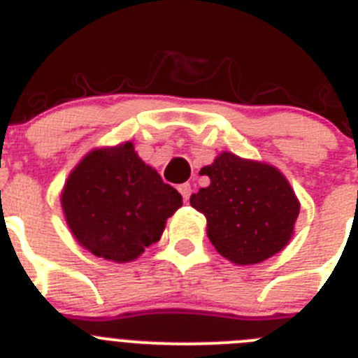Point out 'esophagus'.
Returning <instances> with one entry per match:
<instances>
[{
    "label": "esophagus",
    "mask_w": 358,
    "mask_h": 358,
    "mask_svg": "<svg viewBox=\"0 0 358 358\" xmlns=\"http://www.w3.org/2000/svg\"><path fill=\"white\" fill-rule=\"evenodd\" d=\"M179 192H181V195H182V199H185V201H188L189 199V195H192V186H189V182H185V185H179Z\"/></svg>",
    "instance_id": "esophagus-1"
}]
</instances>
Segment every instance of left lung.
<instances>
[{
	"label": "left lung",
	"mask_w": 358,
	"mask_h": 358,
	"mask_svg": "<svg viewBox=\"0 0 358 358\" xmlns=\"http://www.w3.org/2000/svg\"><path fill=\"white\" fill-rule=\"evenodd\" d=\"M201 173L210 186L192 195L189 204L206 217L208 238L224 258L252 265L285 248L299 201L280 170L222 152Z\"/></svg>",
	"instance_id": "8db88e82"
}]
</instances>
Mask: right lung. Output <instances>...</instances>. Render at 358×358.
<instances>
[{
    "label": "right lung",
    "mask_w": 358,
    "mask_h": 358,
    "mask_svg": "<svg viewBox=\"0 0 358 358\" xmlns=\"http://www.w3.org/2000/svg\"><path fill=\"white\" fill-rule=\"evenodd\" d=\"M61 204L82 248L123 264L161 238L182 197L127 141L91 150L69 173Z\"/></svg>",
    "instance_id": "right-lung-1"
}]
</instances>
